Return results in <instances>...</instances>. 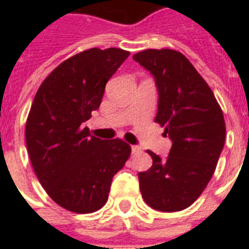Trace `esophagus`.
<instances>
[{"mask_svg":"<svg viewBox=\"0 0 249 249\" xmlns=\"http://www.w3.org/2000/svg\"><path fill=\"white\" fill-rule=\"evenodd\" d=\"M141 152H142V148H141L140 146H132V154L138 155V154H141Z\"/></svg>","mask_w":249,"mask_h":249,"instance_id":"1","label":"esophagus"}]
</instances>
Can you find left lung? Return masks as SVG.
<instances>
[{
  "mask_svg": "<svg viewBox=\"0 0 249 249\" xmlns=\"http://www.w3.org/2000/svg\"><path fill=\"white\" fill-rule=\"evenodd\" d=\"M133 59L155 79V121L172 141L166 159L152 151V166L138 173L146 204L160 212L187 208L211 181L225 144L224 113L214 94L183 54L148 49Z\"/></svg>",
  "mask_w": 249,
  "mask_h": 249,
  "instance_id": "1",
  "label": "left lung"
}]
</instances>
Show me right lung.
Wrapping results in <instances>:
<instances>
[{"instance_id":"add662e5","label":"right lung","mask_w":249,"mask_h":249,"mask_svg":"<svg viewBox=\"0 0 249 249\" xmlns=\"http://www.w3.org/2000/svg\"><path fill=\"white\" fill-rule=\"evenodd\" d=\"M129 54L116 48L76 54L44 80L33 99L25 124L29 159L49 196L71 212L101 209L130 156L126 142L97 138L84 125Z\"/></svg>"}]
</instances>
